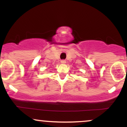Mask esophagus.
I'll list each match as a JSON object with an SVG mask.
<instances>
[{
    "label": "esophagus",
    "instance_id": "34e87169",
    "mask_svg": "<svg viewBox=\"0 0 127 127\" xmlns=\"http://www.w3.org/2000/svg\"><path fill=\"white\" fill-rule=\"evenodd\" d=\"M65 62H66V61L64 60H61V63L62 64H65Z\"/></svg>",
    "mask_w": 127,
    "mask_h": 127
}]
</instances>
